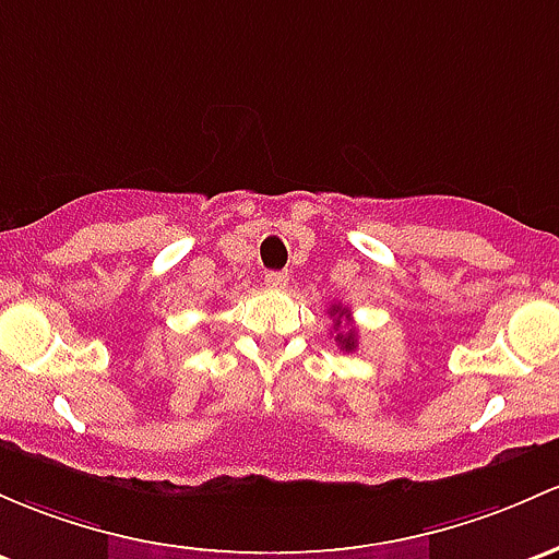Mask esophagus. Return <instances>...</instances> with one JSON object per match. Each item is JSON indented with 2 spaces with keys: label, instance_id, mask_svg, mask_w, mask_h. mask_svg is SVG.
<instances>
[{
  "label": "esophagus",
  "instance_id": "34e87169",
  "mask_svg": "<svg viewBox=\"0 0 559 559\" xmlns=\"http://www.w3.org/2000/svg\"><path fill=\"white\" fill-rule=\"evenodd\" d=\"M264 284H267V289H286V284H289V273H278V270H273V273L264 275Z\"/></svg>",
  "mask_w": 559,
  "mask_h": 559
}]
</instances>
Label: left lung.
Returning a JSON list of instances; mask_svg holds the SVG:
<instances>
[{
  "label": "left lung",
  "mask_w": 559,
  "mask_h": 559,
  "mask_svg": "<svg viewBox=\"0 0 559 559\" xmlns=\"http://www.w3.org/2000/svg\"><path fill=\"white\" fill-rule=\"evenodd\" d=\"M329 313L334 316V329L343 326V319H348V308H340V305H332V310ZM340 343V348L343 350H354L356 348V329H350V332H340L337 337H334Z\"/></svg>",
  "instance_id": "1"
}]
</instances>
